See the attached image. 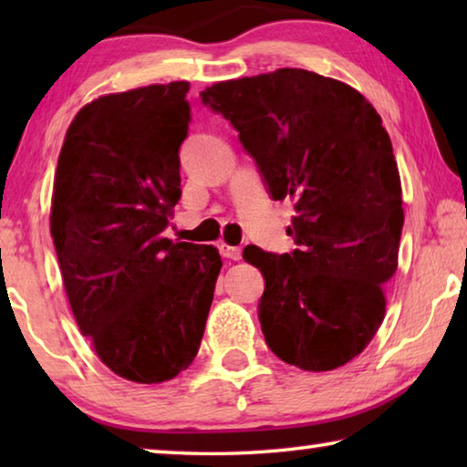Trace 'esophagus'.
<instances>
[{"label": "esophagus", "mask_w": 467, "mask_h": 467, "mask_svg": "<svg viewBox=\"0 0 467 467\" xmlns=\"http://www.w3.org/2000/svg\"><path fill=\"white\" fill-rule=\"evenodd\" d=\"M220 253H223L224 257H228V259H233V262H239V259L243 257V251H241V247H231V244H220Z\"/></svg>", "instance_id": "obj_1"}]
</instances>
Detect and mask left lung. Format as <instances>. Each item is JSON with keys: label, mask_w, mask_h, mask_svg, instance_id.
Wrapping results in <instances>:
<instances>
[{"label": "left lung", "mask_w": 467, "mask_h": 467, "mask_svg": "<svg viewBox=\"0 0 467 467\" xmlns=\"http://www.w3.org/2000/svg\"><path fill=\"white\" fill-rule=\"evenodd\" d=\"M200 99L239 131L272 200L295 202L298 249L243 251L265 280L257 315L267 346L303 370L346 365L385 317L404 226L381 117L348 84L296 67L218 82Z\"/></svg>", "instance_id": "1"}]
</instances>
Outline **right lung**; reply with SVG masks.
I'll return each mask as SVG.
<instances>
[{
	"label": "right lung",
	"mask_w": 467,
	"mask_h": 467,
	"mask_svg": "<svg viewBox=\"0 0 467 467\" xmlns=\"http://www.w3.org/2000/svg\"><path fill=\"white\" fill-rule=\"evenodd\" d=\"M189 82L107 94L74 117L51 236L78 327L115 375L162 383L192 365L223 267L212 244L162 233L181 200Z\"/></svg>",
	"instance_id": "right-lung-1"
}]
</instances>
